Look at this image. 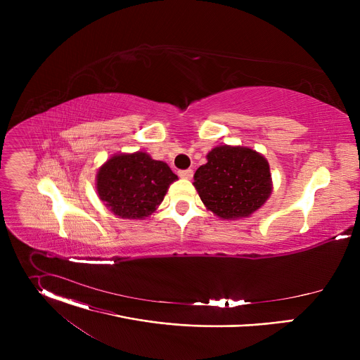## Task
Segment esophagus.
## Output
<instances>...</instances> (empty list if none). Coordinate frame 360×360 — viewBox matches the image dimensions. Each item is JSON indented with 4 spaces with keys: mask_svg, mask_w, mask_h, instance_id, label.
Returning a JSON list of instances; mask_svg holds the SVG:
<instances>
[{
    "mask_svg": "<svg viewBox=\"0 0 360 360\" xmlns=\"http://www.w3.org/2000/svg\"><path fill=\"white\" fill-rule=\"evenodd\" d=\"M178 175L184 179H191L193 176V171L192 169H182L178 172Z\"/></svg>",
    "mask_w": 360,
    "mask_h": 360,
    "instance_id": "obj_1",
    "label": "esophagus"
}]
</instances>
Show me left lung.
Returning <instances> with one entry per match:
<instances>
[{"label":"left lung","mask_w":360,"mask_h":360,"mask_svg":"<svg viewBox=\"0 0 360 360\" xmlns=\"http://www.w3.org/2000/svg\"><path fill=\"white\" fill-rule=\"evenodd\" d=\"M193 175L207 210L222 219L250 217L272 192L271 169L266 158L246 146L221 145L208 155Z\"/></svg>","instance_id":"8db88e82"}]
</instances>
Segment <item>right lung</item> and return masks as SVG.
Listing matches in <instances>:
<instances>
[{"label":"right lung","mask_w":360,"mask_h":360,"mask_svg":"<svg viewBox=\"0 0 360 360\" xmlns=\"http://www.w3.org/2000/svg\"><path fill=\"white\" fill-rule=\"evenodd\" d=\"M176 179L165 162L138 150L118 153L102 165L96 174V191L114 215L143 219L157 211Z\"/></svg>","instance_id":"right-lung-1"}]
</instances>
